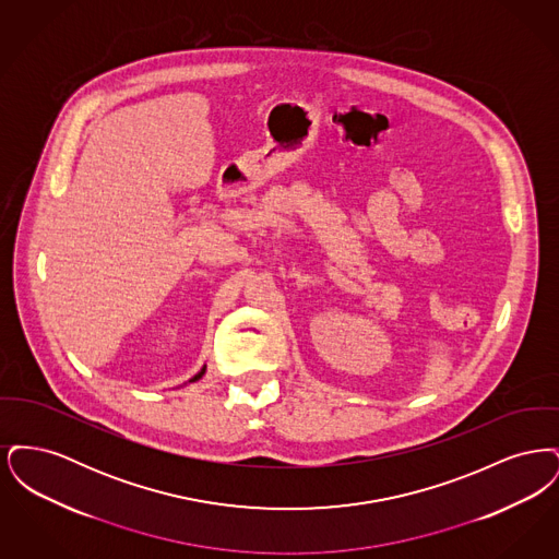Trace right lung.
<instances>
[{"label":"right lung","instance_id":"add662e5","mask_svg":"<svg viewBox=\"0 0 559 559\" xmlns=\"http://www.w3.org/2000/svg\"><path fill=\"white\" fill-rule=\"evenodd\" d=\"M203 372H205V369H201V372H199V374H194L190 381H197V379H201V377H203Z\"/></svg>","mask_w":559,"mask_h":559}]
</instances>
